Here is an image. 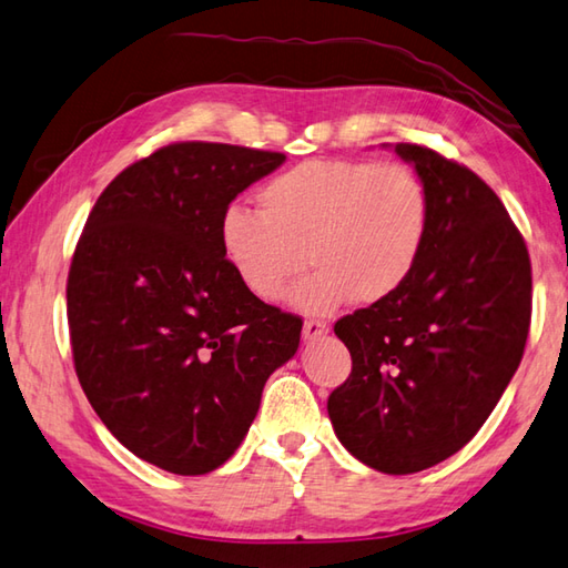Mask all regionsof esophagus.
Segmentation results:
<instances>
[{
  "mask_svg": "<svg viewBox=\"0 0 568 568\" xmlns=\"http://www.w3.org/2000/svg\"><path fill=\"white\" fill-rule=\"evenodd\" d=\"M328 334V326L324 324V321H316V318H308L304 321V341L306 344H314V341H318L321 336Z\"/></svg>",
  "mask_w": 568,
  "mask_h": 568,
  "instance_id": "34e87169",
  "label": "esophagus"
}]
</instances>
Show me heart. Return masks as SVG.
<instances>
[{"instance_id":"b5f03b06","label":"heart","mask_w":568,"mask_h":568,"mask_svg":"<svg viewBox=\"0 0 568 568\" xmlns=\"http://www.w3.org/2000/svg\"><path fill=\"white\" fill-rule=\"evenodd\" d=\"M260 207L224 210V260L262 302H280L316 264L292 296L304 314H334L353 298L388 302L420 264L433 220L430 192L413 168L368 160H308L270 180Z\"/></svg>"}]
</instances>
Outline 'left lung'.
I'll use <instances>...</instances> for the list:
<instances>
[{
    "label": "left lung",
    "mask_w": 568,
    "mask_h": 568,
    "mask_svg": "<svg viewBox=\"0 0 568 568\" xmlns=\"http://www.w3.org/2000/svg\"><path fill=\"white\" fill-rule=\"evenodd\" d=\"M430 192V237L388 302L336 321L351 376L328 395L346 450L385 475H413L473 440L519 368L531 264L501 200L473 170L395 143Z\"/></svg>",
    "instance_id": "8db88e82"
}]
</instances>
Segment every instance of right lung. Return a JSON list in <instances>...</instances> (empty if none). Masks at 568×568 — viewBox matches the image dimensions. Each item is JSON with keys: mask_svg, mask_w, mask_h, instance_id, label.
Instances as JSON below:
<instances>
[{"mask_svg": "<svg viewBox=\"0 0 568 568\" xmlns=\"http://www.w3.org/2000/svg\"><path fill=\"white\" fill-rule=\"evenodd\" d=\"M282 153L175 143L125 168L95 200L73 252V366L103 425L173 475L237 450L266 378L294 358L302 318L242 286L220 247L230 202Z\"/></svg>", "mask_w": 568, "mask_h": 568, "instance_id": "1", "label": "right lung"}]
</instances>
